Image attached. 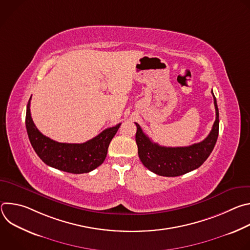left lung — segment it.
Returning <instances> with one entry per match:
<instances>
[{
  "instance_id": "1",
  "label": "left lung",
  "mask_w": 250,
  "mask_h": 250,
  "mask_svg": "<svg viewBox=\"0 0 250 250\" xmlns=\"http://www.w3.org/2000/svg\"><path fill=\"white\" fill-rule=\"evenodd\" d=\"M213 104L216 109V121L208 135L199 144L184 147H166L153 142L135 123V141L138 149V156L148 170L166 177H176L186 174L199 168L209 156L219 136V109L215 95Z\"/></svg>"
}]
</instances>
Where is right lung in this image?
Here are the masks:
<instances>
[{
	"instance_id": "obj_1",
	"label": "right lung",
	"mask_w": 250,
	"mask_h": 250,
	"mask_svg": "<svg viewBox=\"0 0 250 250\" xmlns=\"http://www.w3.org/2000/svg\"><path fill=\"white\" fill-rule=\"evenodd\" d=\"M30 99L26 106V131L34 151L46 165L68 173L82 174L96 169L104 162L110 142L121 124L103 130L84 144H62L43 135L35 126L30 116Z\"/></svg>"
}]
</instances>
